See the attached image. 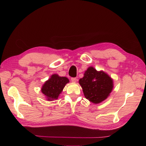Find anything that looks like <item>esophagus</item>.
I'll use <instances>...</instances> for the list:
<instances>
[{"instance_id":"obj_1","label":"esophagus","mask_w":146,"mask_h":146,"mask_svg":"<svg viewBox=\"0 0 146 146\" xmlns=\"http://www.w3.org/2000/svg\"><path fill=\"white\" fill-rule=\"evenodd\" d=\"M71 82H72L75 83L77 81V79H76V78H71Z\"/></svg>"}]
</instances>
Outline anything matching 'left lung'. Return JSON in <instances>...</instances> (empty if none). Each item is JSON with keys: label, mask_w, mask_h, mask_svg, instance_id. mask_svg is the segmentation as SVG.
Masks as SVG:
<instances>
[{"label": "left lung", "mask_w": 146, "mask_h": 146, "mask_svg": "<svg viewBox=\"0 0 146 146\" xmlns=\"http://www.w3.org/2000/svg\"><path fill=\"white\" fill-rule=\"evenodd\" d=\"M85 98L94 104H99L110 95L113 87V80L103 71L94 67L85 71L84 76L79 80Z\"/></svg>", "instance_id": "obj_1"}]
</instances>
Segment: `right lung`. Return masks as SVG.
<instances>
[{
	"label": "right lung",
	"mask_w": 146,
	"mask_h": 146,
	"mask_svg": "<svg viewBox=\"0 0 146 146\" xmlns=\"http://www.w3.org/2000/svg\"><path fill=\"white\" fill-rule=\"evenodd\" d=\"M68 83H69V80L66 77L60 76L57 74H54L45 82L41 88V92L48 100H56Z\"/></svg>",
	"instance_id": "add662e5"
}]
</instances>
